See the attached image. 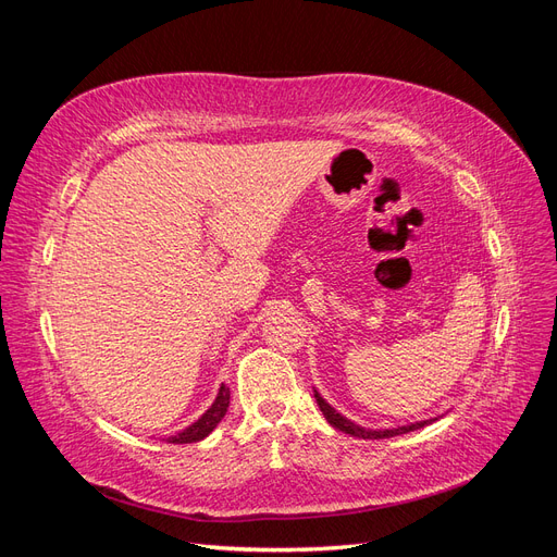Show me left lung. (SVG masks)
<instances>
[{"mask_svg": "<svg viewBox=\"0 0 557 557\" xmlns=\"http://www.w3.org/2000/svg\"><path fill=\"white\" fill-rule=\"evenodd\" d=\"M313 397H315L320 411H323L325 420H327L332 428H336V430L344 432V434L358 436V440H391V436L420 430V428H425V425H430V423H434V420H436V418H430V420H418V423H409V425H397V428H387V430H372V428H362L358 423H352V420L342 416L339 411L332 407V404H327L323 397H320L318 391H313Z\"/></svg>", "mask_w": 557, "mask_h": 557, "instance_id": "1", "label": "left lung"}]
</instances>
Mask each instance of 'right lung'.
Wrapping results in <instances>:
<instances>
[{
    "label": "right lung",
    "mask_w": 557,
    "mask_h": 557,
    "mask_svg": "<svg viewBox=\"0 0 557 557\" xmlns=\"http://www.w3.org/2000/svg\"><path fill=\"white\" fill-rule=\"evenodd\" d=\"M227 407H230V387L223 383L221 387H218V395H215L211 407L205 413H201L193 425L176 432L174 436H166V442H170V444H195V442H201L225 418Z\"/></svg>",
    "instance_id": "1"
}]
</instances>
